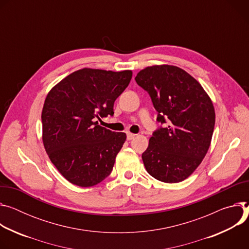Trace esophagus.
Segmentation results:
<instances>
[{
    "mask_svg": "<svg viewBox=\"0 0 249 249\" xmlns=\"http://www.w3.org/2000/svg\"><path fill=\"white\" fill-rule=\"evenodd\" d=\"M126 135H127V141H131V140H133V139H134L136 134L131 133V132H127V133H126Z\"/></svg>",
    "mask_w": 249,
    "mask_h": 249,
    "instance_id": "obj_1",
    "label": "esophagus"
}]
</instances>
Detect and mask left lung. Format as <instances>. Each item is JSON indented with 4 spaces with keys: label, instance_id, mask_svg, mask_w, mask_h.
Returning <instances> with one entry per match:
<instances>
[{
    "label": "left lung",
    "instance_id": "left-lung-1",
    "mask_svg": "<svg viewBox=\"0 0 249 249\" xmlns=\"http://www.w3.org/2000/svg\"><path fill=\"white\" fill-rule=\"evenodd\" d=\"M135 81L148 92L157 121L168 123L150 137L142 156L145 169L164 183L184 181L211 145L215 122L213 102L200 83L177 66H148L137 73Z\"/></svg>",
    "mask_w": 249,
    "mask_h": 249
}]
</instances>
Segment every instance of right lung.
Instances as JSON below:
<instances>
[{"label":"right lung","mask_w":249,"mask_h":249,"mask_svg":"<svg viewBox=\"0 0 249 249\" xmlns=\"http://www.w3.org/2000/svg\"><path fill=\"white\" fill-rule=\"evenodd\" d=\"M131 70L82 68L47 94L42 113V142L60 174L79 187H92L113 170L126 134L99 124L114 115V103L128 86Z\"/></svg>","instance_id":"1"}]
</instances>
